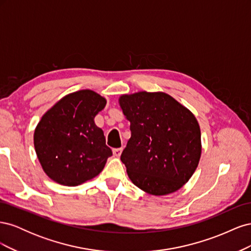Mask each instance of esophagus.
Listing matches in <instances>:
<instances>
[{
    "instance_id": "34e87169",
    "label": "esophagus",
    "mask_w": 251,
    "mask_h": 251,
    "mask_svg": "<svg viewBox=\"0 0 251 251\" xmlns=\"http://www.w3.org/2000/svg\"><path fill=\"white\" fill-rule=\"evenodd\" d=\"M121 151H123V148H119V149H114L113 150V155L115 157H119L121 155Z\"/></svg>"
}]
</instances>
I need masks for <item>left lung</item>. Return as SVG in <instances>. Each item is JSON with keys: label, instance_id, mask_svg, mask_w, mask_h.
Here are the masks:
<instances>
[{"label": "left lung", "instance_id": "8db88e82", "mask_svg": "<svg viewBox=\"0 0 251 251\" xmlns=\"http://www.w3.org/2000/svg\"><path fill=\"white\" fill-rule=\"evenodd\" d=\"M131 138L121 154L128 178L150 195L178 191L191 179L201 157V132L194 114L171 95H121Z\"/></svg>", "mask_w": 251, "mask_h": 251}]
</instances>
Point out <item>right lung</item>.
Wrapping results in <instances>:
<instances>
[{"instance_id": "obj_1", "label": "right lung", "mask_w": 251, "mask_h": 251, "mask_svg": "<svg viewBox=\"0 0 251 251\" xmlns=\"http://www.w3.org/2000/svg\"><path fill=\"white\" fill-rule=\"evenodd\" d=\"M107 100L92 90L68 94L44 114L34 149L44 172L57 183L77 186L96 177L112 156L94 117Z\"/></svg>"}]
</instances>
